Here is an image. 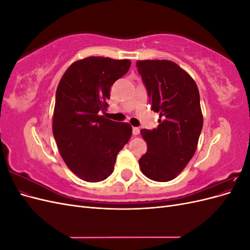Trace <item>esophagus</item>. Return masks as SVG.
<instances>
[{
  "label": "esophagus",
  "instance_id": "esophagus-1",
  "mask_svg": "<svg viewBox=\"0 0 250 250\" xmlns=\"http://www.w3.org/2000/svg\"><path fill=\"white\" fill-rule=\"evenodd\" d=\"M132 133H133V135H138V134H140V128H138V127H133V128H132Z\"/></svg>",
  "mask_w": 250,
  "mask_h": 250
}]
</instances>
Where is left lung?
Listing matches in <instances>:
<instances>
[{"mask_svg":"<svg viewBox=\"0 0 250 250\" xmlns=\"http://www.w3.org/2000/svg\"><path fill=\"white\" fill-rule=\"evenodd\" d=\"M151 109L160 113L158 126L142 129L147 152L140 160L141 171L154 181L175 178L197 149L203 125L197 84L184 69L170 60H138Z\"/></svg>","mask_w":250,"mask_h":250,"instance_id":"left-lung-1","label":"left lung"}]
</instances>
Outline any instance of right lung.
Here are the masks:
<instances>
[{
	"instance_id": "1",
	"label": "right lung",
	"mask_w": 250,
	"mask_h": 250,
	"mask_svg": "<svg viewBox=\"0 0 250 250\" xmlns=\"http://www.w3.org/2000/svg\"><path fill=\"white\" fill-rule=\"evenodd\" d=\"M130 64L129 59L86 57L67 67L58 83L53 134L62 160L82 180L106 179L131 137L130 124L99 115L108 106L111 85Z\"/></svg>"
}]
</instances>
